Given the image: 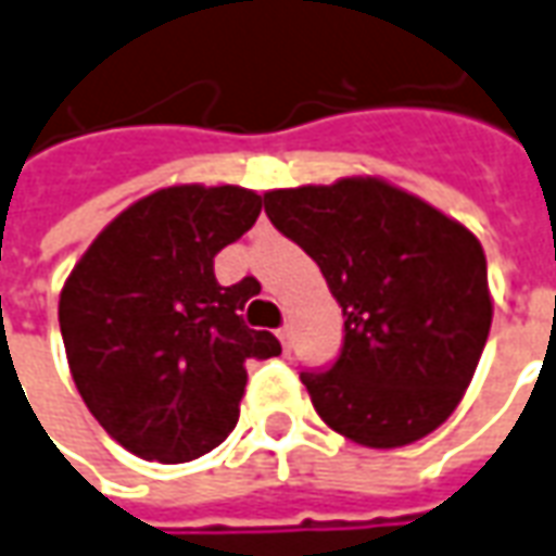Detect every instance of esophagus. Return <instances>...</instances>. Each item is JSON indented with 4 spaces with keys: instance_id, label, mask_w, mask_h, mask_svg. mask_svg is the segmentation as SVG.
<instances>
[{
    "instance_id": "esophagus-1",
    "label": "esophagus",
    "mask_w": 556,
    "mask_h": 556,
    "mask_svg": "<svg viewBox=\"0 0 556 556\" xmlns=\"http://www.w3.org/2000/svg\"><path fill=\"white\" fill-rule=\"evenodd\" d=\"M277 337H279V343H282V349L289 352L291 349V325H282V328L277 331Z\"/></svg>"
}]
</instances>
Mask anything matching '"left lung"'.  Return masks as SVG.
I'll list each match as a JSON object with an SVG mask.
<instances>
[{"mask_svg":"<svg viewBox=\"0 0 556 556\" xmlns=\"http://www.w3.org/2000/svg\"><path fill=\"white\" fill-rule=\"evenodd\" d=\"M265 211L343 306L340 358L301 372L321 421L367 448L433 433L472 382L494 318L479 238L382 177L270 189Z\"/></svg>","mask_w":556,"mask_h":556,"instance_id":"8db88e82","label":"left lung"}]
</instances>
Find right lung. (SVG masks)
I'll list each match as a JSON object with an SVG mask.
<instances>
[{
    "mask_svg": "<svg viewBox=\"0 0 556 556\" xmlns=\"http://www.w3.org/2000/svg\"><path fill=\"white\" fill-rule=\"evenodd\" d=\"M258 213L262 195L243 186H165L104 225L65 279L68 370L126 452L184 464L216 448L238 425L247 361L282 352L240 318L258 282L213 274Z\"/></svg>",
    "mask_w": 556,
    "mask_h": 556,
    "instance_id": "obj_1",
    "label": "right lung"
}]
</instances>
